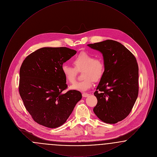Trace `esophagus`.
Wrapping results in <instances>:
<instances>
[{
	"label": "esophagus",
	"mask_w": 157,
	"mask_h": 157,
	"mask_svg": "<svg viewBox=\"0 0 157 157\" xmlns=\"http://www.w3.org/2000/svg\"><path fill=\"white\" fill-rule=\"evenodd\" d=\"M89 95H89L88 94H87V93H85V92H84V93H82V97H88Z\"/></svg>",
	"instance_id": "1"
}]
</instances>
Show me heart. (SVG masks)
Masks as SVG:
<instances>
[{
	"label": "heart",
	"mask_w": 157,
	"mask_h": 157,
	"mask_svg": "<svg viewBox=\"0 0 157 157\" xmlns=\"http://www.w3.org/2000/svg\"><path fill=\"white\" fill-rule=\"evenodd\" d=\"M74 67L67 64L62 66V72L66 81L69 83L75 82L77 72H82L81 81L74 83L70 86L72 90L85 91L92 86L94 81H99L104 75V62L100 57L94 58L93 54L81 52L72 60Z\"/></svg>",
	"instance_id": "obj_1"
}]
</instances>
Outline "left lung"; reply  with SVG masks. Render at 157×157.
<instances>
[{"instance_id":"8db88e82","label":"left lung","mask_w":157,"mask_h":157,"mask_svg":"<svg viewBox=\"0 0 157 157\" xmlns=\"http://www.w3.org/2000/svg\"><path fill=\"white\" fill-rule=\"evenodd\" d=\"M102 53L105 71L94 92L97 98L93 111L99 119L116 124L131 111L138 95V65L134 55L113 40L87 45Z\"/></svg>"}]
</instances>
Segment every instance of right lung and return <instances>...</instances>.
<instances>
[{
    "instance_id": "1",
    "label": "right lung",
    "mask_w": 157,
    "mask_h": 157,
    "mask_svg": "<svg viewBox=\"0 0 157 157\" xmlns=\"http://www.w3.org/2000/svg\"><path fill=\"white\" fill-rule=\"evenodd\" d=\"M76 51L66 47L42 48L30 53L20 69L19 91L26 110L37 124L55 128L63 125L82 98L67 88L63 63Z\"/></svg>"
}]
</instances>
